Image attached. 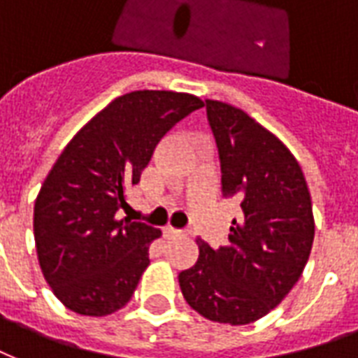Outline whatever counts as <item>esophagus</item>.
Here are the masks:
<instances>
[{
	"label": "esophagus",
	"instance_id": "1",
	"mask_svg": "<svg viewBox=\"0 0 358 358\" xmlns=\"http://www.w3.org/2000/svg\"><path fill=\"white\" fill-rule=\"evenodd\" d=\"M164 234L168 236V238H176V236H181V230H177V228L173 227H166V230H164Z\"/></svg>",
	"mask_w": 358,
	"mask_h": 358
}]
</instances>
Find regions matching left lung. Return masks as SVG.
<instances>
[{"mask_svg":"<svg viewBox=\"0 0 358 358\" xmlns=\"http://www.w3.org/2000/svg\"><path fill=\"white\" fill-rule=\"evenodd\" d=\"M219 147L222 194L240 201L228 245L196 240V264L179 273L187 303L222 324L270 313L302 275L315 219L302 168L281 139L240 107L206 99Z\"/></svg>","mask_w":358,"mask_h":358,"instance_id":"1","label":"left lung"}]
</instances>
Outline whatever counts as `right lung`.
<instances>
[{
  "instance_id": "add662e5",
  "label": "right lung",
  "mask_w": 358,
  "mask_h": 358,
  "mask_svg": "<svg viewBox=\"0 0 358 358\" xmlns=\"http://www.w3.org/2000/svg\"><path fill=\"white\" fill-rule=\"evenodd\" d=\"M200 107L187 92L124 94L62 150L36 198L34 236L43 275L67 310L103 317L130 302L162 230L118 219V209L166 131Z\"/></svg>"
}]
</instances>
